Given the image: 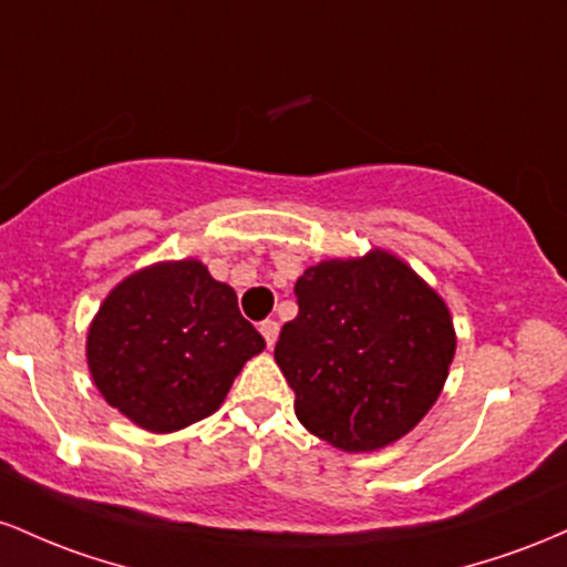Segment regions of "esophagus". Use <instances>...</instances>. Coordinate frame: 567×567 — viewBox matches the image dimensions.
<instances>
[{"instance_id": "34e87169", "label": "esophagus", "mask_w": 567, "mask_h": 567, "mask_svg": "<svg viewBox=\"0 0 567 567\" xmlns=\"http://www.w3.org/2000/svg\"><path fill=\"white\" fill-rule=\"evenodd\" d=\"M278 321H272V318H267V321H262L259 323V332H262V337H265V342H267V348H272L276 346V340H278Z\"/></svg>"}]
</instances>
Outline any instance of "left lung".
Masks as SVG:
<instances>
[{"label":"left lung","mask_w":567,"mask_h":567,"mask_svg":"<svg viewBox=\"0 0 567 567\" xmlns=\"http://www.w3.org/2000/svg\"><path fill=\"white\" fill-rule=\"evenodd\" d=\"M300 313L276 361L310 434L342 453H374L423 421L455 355L436 289L385 249L323 259L295 284Z\"/></svg>","instance_id":"8db88e82"}]
</instances>
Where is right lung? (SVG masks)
<instances>
[{
	"label": "right lung",
	"mask_w": 567,
	"mask_h": 567,
	"mask_svg": "<svg viewBox=\"0 0 567 567\" xmlns=\"http://www.w3.org/2000/svg\"><path fill=\"white\" fill-rule=\"evenodd\" d=\"M265 340L233 286L200 259L155 262L123 278L87 329V369L106 404L138 429L171 434L214 415Z\"/></svg>",
	"instance_id": "1"
}]
</instances>
